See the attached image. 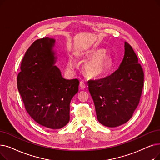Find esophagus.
<instances>
[{"label":"esophagus","instance_id":"1","mask_svg":"<svg viewBox=\"0 0 160 160\" xmlns=\"http://www.w3.org/2000/svg\"><path fill=\"white\" fill-rule=\"evenodd\" d=\"M86 87V85L85 83L84 82H82L81 81L80 82V89H84Z\"/></svg>","mask_w":160,"mask_h":160}]
</instances>
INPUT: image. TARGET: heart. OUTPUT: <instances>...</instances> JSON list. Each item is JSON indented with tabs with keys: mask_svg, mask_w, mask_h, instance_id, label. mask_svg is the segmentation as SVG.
I'll return each instance as SVG.
<instances>
[{
	"mask_svg": "<svg viewBox=\"0 0 160 160\" xmlns=\"http://www.w3.org/2000/svg\"><path fill=\"white\" fill-rule=\"evenodd\" d=\"M102 50H93L86 51L84 53L85 58H91L84 66L86 74L91 77H98L108 71L110 67V58L106 53H102ZM76 67V60L74 57H69L68 67L73 69Z\"/></svg>",
	"mask_w": 160,
	"mask_h": 160,
	"instance_id": "1",
	"label": "heart"
}]
</instances>
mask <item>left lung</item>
I'll list each match as a JSON object with an SVG mask.
<instances>
[{"label": "left lung", "instance_id": "1", "mask_svg": "<svg viewBox=\"0 0 160 160\" xmlns=\"http://www.w3.org/2000/svg\"><path fill=\"white\" fill-rule=\"evenodd\" d=\"M125 53L118 69L107 77L88 81L97 120L115 128L126 123L140 101L144 72L132 47L125 42Z\"/></svg>", "mask_w": 160, "mask_h": 160}]
</instances>
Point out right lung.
<instances>
[{
	"label": "right lung",
	"mask_w": 160,
	"mask_h": 160,
	"mask_svg": "<svg viewBox=\"0 0 160 160\" xmlns=\"http://www.w3.org/2000/svg\"><path fill=\"white\" fill-rule=\"evenodd\" d=\"M55 42L48 37L34 42L21 63L17 84L32 118L44 127L58 129L70 120V102L78 92L79 80L65 79L55 65Z\"/></svg>",
	"instance_id": "1"
}]
</instances>
